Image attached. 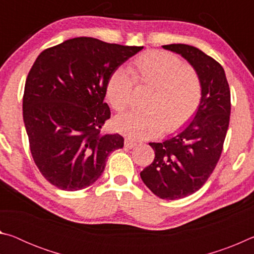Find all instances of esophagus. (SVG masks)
I'll use <instances>...</instances> for the list:
<instances>
[{
	"mask_svg": "<svg viewBox=\"0 0 254 254\" xmlns=\"http://www.w3.org/2000/svg\"><path fill=\"white\" fill-rule=\"evenodd\" d=\"M135 145H136V142L134 140L128 139V137H127V139L124 140V147L127 149H132L133 147H135Z\"/></svg>",
	"mask_w": 254,
	"mask_h": 254,
	"instance_id": "1",
	"label": "esophagus"
}]
</instances>
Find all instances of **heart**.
Masks as SVG:
<instances>
[{
    "label": "heart",
    "mask_w": 254,
    "mask_h": 254,
    "mask_svg": "<svg viewBox=\"0 0 254 254\" xmlns=\"http://www.w3.org/2000/svg\"><path fill=\"white\" fill-rule=\"evenodd\" d=\"M128 71L119 68L106 85V98L117 112L131 103L134 83L151 88L142 114L127 113L114 120L118 132L135 140L174 132L186 124L198 107L201 83L198 72L167 51L151 50L133 60Z\"/></svg>",
    "instance_id": "heart-1"
}]
</instances>
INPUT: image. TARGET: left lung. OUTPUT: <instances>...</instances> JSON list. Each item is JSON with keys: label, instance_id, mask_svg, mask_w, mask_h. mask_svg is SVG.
I'll return each instance as SVG.
<instances>
[{"label": "left lung", "instance_id": "8db88e82", "mask_svg": "<svg viewBox=\"0 0 254 254\" xmlns=\"http://www.w3.org/2000/svg\"><path fill=\"white\" fill-rule=\"evenodd\" d=\"M162 47L186 59L201 83L200 103L191 122L161 143L150 142L156 157L140 173L154 195L174 200L200 189L216 167L229 128L231 92L223 67L198 48L183 44Z\"/></svg>", "mask_w": 254, "mask_h": 254}]
</instances>
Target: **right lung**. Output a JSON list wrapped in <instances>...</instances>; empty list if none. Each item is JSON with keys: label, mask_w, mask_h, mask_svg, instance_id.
<instances>
[{"label": "right lung", "mask_w": 254, "mask_h": 254, "mask_svg": "<svg viewBox=\"0 0 254 254\" xmlns=\"http://www.w3.org/2000/svg\"><path fill=\"white\" fill-rule=\"evenodd\" d=\"M142 48L79 37L38 56L25 80L23 121L34 163L51 185L67 191L91 186L109 154L123 148V136L101 133L111 117L106 85Z\"/></svg>", "instance_id": "right-lung-1"}]
</instances>
